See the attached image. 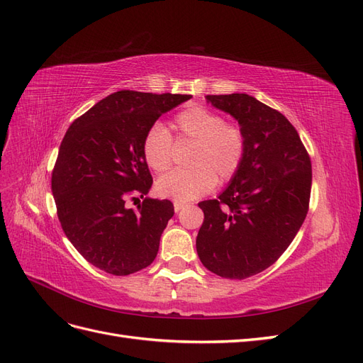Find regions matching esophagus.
Here are the masks:
<instances>
[{"label": "esophagus", "instance_id": "obj_1", "mask_svg": "<svg viewBox=\"0 0 363 363\" xmlns=\"http://www.w3.org/2000/svg\"><path fill=\"white\" fill-rule=\"evenodd\" d=\"M184 207H186V203H179V201L174 203V211L177 212V213L182 211V208H184Z\"/></svg>", "mask_w": 363, "mask_h": 363}]
</instances>
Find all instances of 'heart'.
Listing matches in <instances>:
<instances>
[{"label":"heart","mask_w":363,"mask_h":363,"mask_svg":"<svg viewBox=\"0 0 363 363\" xmlns=\"http://www.w3.org/2000/svg\"><path fill=\"white\" fill-rule=\"evenodd\" d=\"M174 135L162 124H152L142 139V156L155 172H164L172 164L174 144H191L186 156L189 168L172 171L156 183L163 199L191 201L211 192L215 184L232 182L247 156L244 128L225 123V118L201 104H191L174 116Z\"/></svg>","instance_id":"b5f03b06"}]
</instances>
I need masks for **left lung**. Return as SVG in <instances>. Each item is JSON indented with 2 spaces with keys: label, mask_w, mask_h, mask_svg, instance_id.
<instances>
[{
  "label": "left lung",
  "mask_w": 363,
  "mask_h": 363,
  "mask_svg": "<svg viewBox=\"0 0 363 363\" xmlns=\"http://www.w3.org/2000/svg\"><path fill=\"white\" fill-rule=\"evenodd\" d=\"M206 98L238 119L248 147L218 200L199 203L204 221L196 252L216 276L242 280L271 267L298 233L309 211L312 163L295 127L276 108L247 94Z\"/></svg>",
  "instance_id": "left-lung-1"
}]
</instances>
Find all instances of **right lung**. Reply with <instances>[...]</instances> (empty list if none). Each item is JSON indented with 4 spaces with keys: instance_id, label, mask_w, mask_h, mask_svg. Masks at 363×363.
I'll return each instance as SVG.
<instances>
[{
    "instance_id": "obj_1",
    "label": "right lung",
    "mask_w": 363,
    "mask_h": 363,
    "mask_svg": "<svg viewBox=\"0 0 363 363\" xmlns=\"http://www.w3.org/2000/svg\"><path fill=\"white\" fill-rule=\"evenodd\" d=\"M191 95L119 91L77 118L54 164L51 189L65 235L94 267L128 276L151 265L174 215L169 200L148 194L152 177L142 139L156 121Z\"/></svg>"
}]
</instances>
